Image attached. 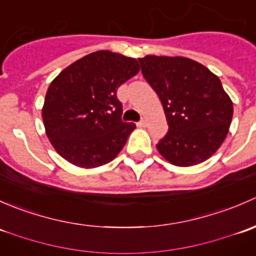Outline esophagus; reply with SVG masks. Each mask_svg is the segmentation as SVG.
I'll use <instances>...</instances> for the list:
<instances>
[{
  "instance_id": "esophagus-1",
  "label": "esophagus",
  "mask_w": 256,
  "mask_h": 256,
  "mask_svg": "<svg viewBox=\"0 0 256 256\" xmlns=\"http://www.w3.org/2000/svg\"><path fill=\"white\" fill-rule=\"evenodd\" d=\"M136 125H138V128H144V126H146V121L141 120V121H138V122L136 124Z\"/></svg>"
}]
</instances>
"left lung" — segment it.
I'll return each instance as SVG.
<instances>
[{"instance_id": "1", "label": "left lung", "mask_w": 256, "mask_h": 256, "mask_svg": "<svg viewBox=\"0 0 256 256\" xmlns=\"http://www.w3.org/2000/svg\"><path fill=\"white\" fill-rule=\"evenodd\" d=\"M141 72L157 92L168 131L156 144L174 166L204 162L220 147L233 118V102L216 74L184 56H146Z\"/></svg>"}]
</instances>
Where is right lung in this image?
<instances>
[{
	"instance_id": "add662e5",
	"label": "right lung",
	"mask_w": 256,
	"mask_h": 256,
	"mask_svg": "<svg viewBox=\"0 0 256 256\" xmlns=\"http://www.w3.org/2000/svg\"><path fill=\"white\" fill-rule=\"evenodd\" d=\"M140 72L135 58L110 50L82 56L59 73L46 94L42 118L56 151L70 164L95 168L122 150L132 122H124L118 88Z\"/></svg>"
}]
</instances>
